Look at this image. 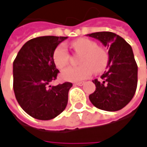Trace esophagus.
Instances as JSON below:
<instances>
[{
	"instance_id": "esophagus-1",
	"label": "esophagus",
	"mask_w": 147,
	"mask_h": 147,
	"mask_svg": "<svg viewBox=\"0 0 147 147\" xmlns=\"http://www.w3.org/2000/svg\"><path fill=\"white\" fill-rule=\"evenodd\" d=\"M84 84V82H76L75 85H77V86H82Z\"/></svg>"
}]
</instances>
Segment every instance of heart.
<instances>
[{"label":"heart","mask_w":147,"mask_h":147,"mask_svg":"<svg viewBox=\"0 0 147 147\" xmlns=\"http://www.w3.org/2000/svg\"><path fill=\"white\" fill-rule=\"evenodd\" d=\"M75 51L82 55L79 66H70L61 72L64 80L77 82L89 77L93 71L100 73L108 66L109 55L105 49L98 46V44L88 38H79L72 43ZM52 60L55 66L62 69L70 62V53L64 44L56 47L52 55Z\"/></svg>","instance_id":"1"}]
</instances>
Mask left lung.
<instances>
[{
  "label": "left lung",
  "mask_w": 147,
  "mask_h": 147,
  "mask_svg": "<svg viewBox=\"0 0 147 147\" xmlns=\"http://www.w3.org/2000/svg\"><path fill=\"white\" fill-rule=\"evenodd\" d=\"M88 35L109 48V69L101 76V79L92 80L96 89L89 95V99L102 110H120L133 98L137 87L138 66L131 46L123 38L111 32Z\"/></svg>",
  "instance_id": "8db88e82"
}]
</instances>
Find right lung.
Returning <instances> with one entry per match:
<instances>
[{
	"label": "right lung",
	"mask_w": 147,
	"mask_h": 147,
	"mask_svg": "<svg viewBox=\"0 0 147 147\" xmlns=\"http://www.w3.org/2000/svg\"><path fill=\"white\" fill-rule=\"evenodd\" d=\"M67 37L43 36L28 40L13 61V90L21 108L30 116L49 120L58 116L68 102L71 82L49 86L59 70L52 60L55 49Z\"/></svg>",
	"instance_id": "add662e5"
}]
</instances>
